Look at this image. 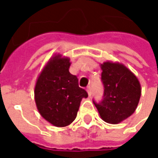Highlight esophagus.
<instances>
[{"label": "esophagus", "instance_id": "obj_1", "mask_svg": "<svg viewBox=\"0 0 158 158\" xmlns=\"http://www.w3.org/2000/svg\"><path fill=\"white\" fill-rule=\"evenodd\" d=\"M86 90H87L88 95H89V96H91V95H92V88H91V86H87Z\"/></svg>", "mask_w": 158, "mask_h": 158}]
</instances>
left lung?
<instances>
[{
  "mask_svg": "<svg viewBox=\"0 0 158 158\" xmlns=\"http://www.w3.org/2000/svg\"><path fill=\"white\" fill-rule=\"evenodd\" d=\"M101 68L103 99L99 103L93 102L105 122L118 124L135 111L141 96V86L136 76L121 64L106 62Z\"/></svg>",
  "mask_w": 158,
  "mask_h": 158,
  "instance_id": "left-lung-1",
  "label": "left lung"
}]
</instances>
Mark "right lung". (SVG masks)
<instances>
[{"mask_svg":"<svg viewBox=\"0 0 158 158\" xmlns=\"http://www.w3.org/2000/svg\"><path fill=\"white\" fill-rule=\"evenodd\" d=\"M70 59L56 55L40 73L34 89L41 115L55 127H66L76 117L83 98L88 96L79 87L76 75L70 73Z\"/></svg>","mask_w":158,"mask_h":158,"instance_id":"1","label":"right lung"}]
</instances>
